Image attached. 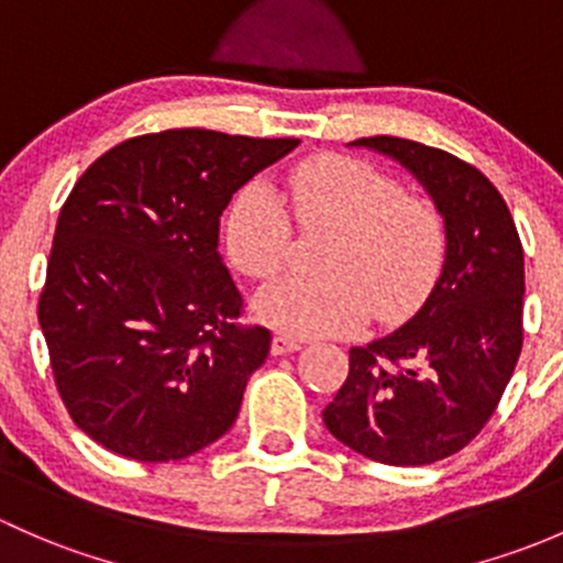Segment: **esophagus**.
<instances>
[{
	"instance_id": "esophagus-1",
	"label": "esophagus",
	"mask_w": 563,
	"mask_h": 563,
	"mask_svg": "<svg viewBox=\"0 0 563 563\" xmlns=\"http://www.w3.org/2000/svg\"><path fill=\"white\" fill-rule=\"evenodd\" d=\"M298 350H300V341L292 339V335L276 333L274 341H271V352H274V355H289V352H298Z\"/></svg>"
}]
</instances>
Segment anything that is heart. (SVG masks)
Instances as JSON below:
<instances>
[{"instance_id":"obj_1","label":"heart","mask_w":563,"mask_h":563,"mask_svg":"<svg viewBox=\"0 0 563 563\" xmlns=\"http://www.w3.org/2000/svg\"><path fill=\"white\" fill-rule=\"evenodd\" d=\"M333 230L322 276L287 274L260 289L263 322L292 335H335L368 314L393 322L411 314L437 282L444 260V222L437 208L404 192L374 165L320 156L295 167L279 197L252 181L235 195L224 222L230 260L254 279L276 274L292 222Z\"/></svg>"}]
</instances>
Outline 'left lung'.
<instances>
[{
	"label": "left lung",
	"instance_id": "1",
	"mask_svg": "<svg viewBox=\"0 0 563 563\" xmlns=\"http://www.w3.org/2000/svg\"><path fill=\"white\" fill-rule=\"evenodd\" d=\"M407 167L444 219V263L409 322L350 350V376L322 411L350 450L426 466L466 448L490 420L523 346V246L477 167L404 137H361Z\"/></svg>",
	"mask_w": 563,
	"mask_h": 563
}]
</instances>
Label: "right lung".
Instances as JSON below:
<instances>
[{"instance_id":"1","label":"right lung","mask_w":563,"mask_h":563,"mask_svg":"<svg viewBox=\"0 0 563 563\" xmlns=\"http://www.w3.org/2000/svg\"><path fill=\"white\" fill-rule=\"evenodd\" d=\"M295 137L167 130L102 154L56 222L40 328L75 426L143 463L230 431L271 333L241 328L219 217Z\"/></svg>"}]
</instances>
